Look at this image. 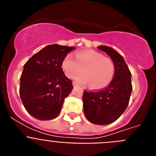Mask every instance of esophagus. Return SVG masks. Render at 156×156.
I'll use <instances>...</instances> for the list:
<instances>
[{
    "label": "esophagus",
    "instance_id": "esophagus-1",
    "mask_svg": "<svg viewBox=\"0 0 156 156\" xmlns=\"http://www.w3.org/2000/svg\"><path fill=\"white\" fill-rule=\"evenodd\" d=\"M73 85L74 87H78V84H77V83H76V82L73 83Z\"/></svg>",
    "mask_w": 156,
    "mask_h": 156
}]
</instances>
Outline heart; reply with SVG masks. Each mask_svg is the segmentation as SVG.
<instances>
[{"label": "heart", "instance_id": "obj_1", "mask_svg": "<svg viewBox=\"0 0 156 156\" xmlns=\"http://www.w3.org/2000/svg\"><path fill=\"white\" fill-rule=\"evenodd\" d=\"M62 67L66 76L70 79L83 71L85 74L77 76L76 81L82 84L89 83L90 88L94 90L106 87L115 74V66L112 59L92 50L79 51L76 55V58L71 55H66Z\"/></svg>", "mask_w": 156, "mask_h": 156}]
</instances>
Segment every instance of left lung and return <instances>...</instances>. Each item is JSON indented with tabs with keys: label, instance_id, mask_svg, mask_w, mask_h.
Returning <instances> with one entry per match:
<instances>
[{
	"label": "left lung",
	"instance_id": "left-lung-1",
	"mask_svg": "<svg viewBox=\"0 0 156 156\" xmlns=\"http://www.w3.org/2000/svg\"><path fill=\"white\" fill-rule=\"evenodd\" d=\"M115 66L113 79L108 87L98 91H86L83 95V111L92 123L107 125L115 122L126 110L132 91L131 73L124 58L110 47L99 46Z\"/></svg>",
	"mask_w": 156,
	"mask_h": 156
}]
</instances>
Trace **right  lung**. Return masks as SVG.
<instances>
[{
	"instance_id": "1",
	"label": "right lung",
	"mask_w": 156,
	"mask_h": 156,
	"mask_svg": "<svg viewBox=\"0 0 156 156\" xmlns=\"http://www.w3.org/2000/svg\"><path fill=\"white\" fill-rule=\"evenodd\" d=\"M74 49V47L48 45L23 66L20 98L26 110L36 119L50 120L60 113L65 98L73 88L62 65L67 53Z\"/></svg>"
}]
</instances>
